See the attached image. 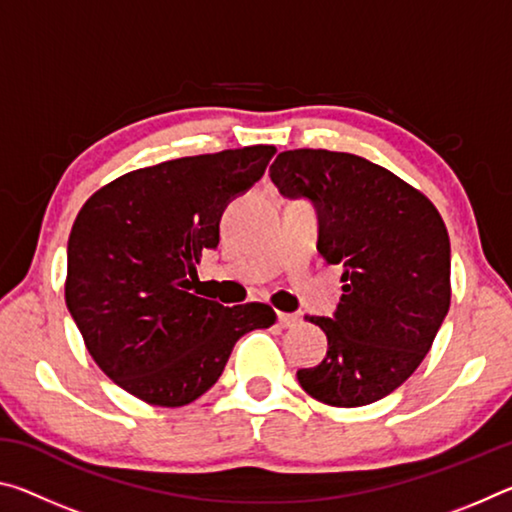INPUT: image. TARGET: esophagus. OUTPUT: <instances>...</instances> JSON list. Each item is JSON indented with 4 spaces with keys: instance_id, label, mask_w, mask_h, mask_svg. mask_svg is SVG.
<instances>
[{
    "instance_id": "obj_1",
    "label": "esophagus",
    "mask_w": 512,
    "mask_h": 512,
    "mask_svg": "<svg viewBox=\"0 0 512 512\" xmlns=\"http://www.w3.org/2000/svg\"><path fill=\"white\" fill-rule=\"evenodd\" d=\"M277 325L280 327H284V329H293V327H298L300 325V318L296 316V314H277Z\"/></svg>"
}]
</instances>
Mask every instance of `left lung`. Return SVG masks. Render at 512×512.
I'll return each mask as SVG.
<instances>
[{"label": "left lung", "mask_w": 512, "mask_h": 512, "mask_svg": "<svg viewBox=\"0 0 512 512\" xmlns=\"http://www.w3.org/2000/svg\"><path fill=\"white\" fill-rule=\"evenodd\" d=\"M268 173L282 196L314 203L318 253L343 266L334 316L309 318L327 336V357L298 370L300 386L343 409L377 402L413 375L449 311L443 216L395 173L352 153L284 151Z\"/></svg>", "instance_id": "left-lung-1"}]
</instances>
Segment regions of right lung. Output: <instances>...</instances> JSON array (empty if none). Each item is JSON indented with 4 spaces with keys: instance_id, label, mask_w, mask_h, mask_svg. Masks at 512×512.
Listing matches in <instances>:
<instances>
[{
    "instance_id": "1",
    "label": "right lung",
    "mask_w": 512,
    "mask_h": 512,
    "mask_svg": "<svg viewBox=\"0 0 512 512\" xmlns=\"http://www.w3.org/2000/svg\"><path fill=\"white\" fill-rule=\"evenodd\" d=\"M257 144L137 169L94 192L67 241L65 302L97 366L153 406H185L221 377L246 332L275 323L264 302L223 307L192 293L232 198L264 176Z\"/></svg>"
}]
</instances>
